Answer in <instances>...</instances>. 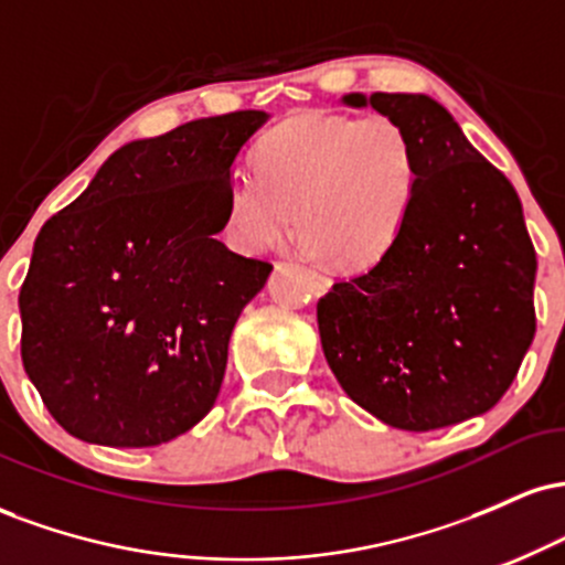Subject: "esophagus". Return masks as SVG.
<instances>
[{
  "mask_svg": "<svg viewBox=\"0 0 565 565\" xmlns=\"http://www.w3.org/2000/svg\"><path fill=\"white\" fill-rule=\"evenodd\" d=\"M308 274H310V278H313V287L319 291H327L329 287H332V278L323 274L321 268H308Z\"/></svg>",
  "mask_w": 565,
  "mask_h": 565,
  "instance_id": "esophagus-1",
  "label": "esophagus"
}]
</instances>
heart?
Instances as JSON below:
<instances>
[{"instance_id":"1","label":"heart","mask_w":565,"mask_h":565,"mask_svg":"<svg viewBox=\"0 0 565 565\" xmlns=\"http://www.w3.org/2000/svg\"><path fill=\"white\" fill-rule=\"evenodd\" d=\"M255 164L257 174L231 178L225 238L263 252L287 236L295 212L305 246L348 270L391 252L419 188L414 138L380 114L297 116L263 138Z\"/></svg>"}]
</instances>
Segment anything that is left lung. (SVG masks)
<instances>
[{
    "instance_id": "obj_1",
    "label": "left lung",
    "mask_w": 565,
    "mask_h": 565,
    "mask_svg": "<svg viewBox=\"0 0 565 565\" xmlns=\"http://www.w3.org/2000/svg\"><path fill=\"white\" fill-rule=\"evenodd\" d=\"M342 100L408 129L419 188L391 252L316 305L327 364L385 425L465 423L508 393L536 332V252L521 199L433 97Z\"/></svg>"
}]
</instances>
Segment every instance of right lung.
<instances>
[{
  "label": "right lung",
  "instance_id": "1",
  "mask_svg": "<svg viewBox=\"0 0 565 565\" xmlns=\"http://www.w3.org/2000/svg\"><path fill=\"white\" fill-rule=\"evenodd\" d=\"M265 121L233 111L127 142L42 225L21 355L71 436L159 446L215 406L233 327L274 270L212 238L233 161Z\"/></svg>",
  "mask_w": 565,
  "mask_h": 565
}]
</instances>
